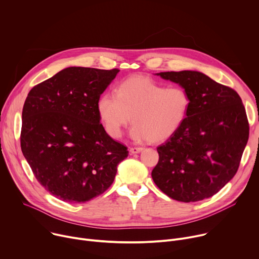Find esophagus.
<instances>
[{
	"label": "esophagus",
	"mask_w": 259,
	"mask_h": 259,
	"mask_svg": "<svg viewBox=\"0 0 259 259\" xmlns=\"http://www.w3.org/2000/svg\"><path fill=\"white\" fill-rule=\"evenodd\" d=\"M142 150H143V148H142V147H131V148H130V152H131V154L139 153V152H141Z\"/></svg>",
	"instance_id": "obj_1"
}]
</instances>
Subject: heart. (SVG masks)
Here are the masks:
<instances>
[{
    "label": "heart",
    "instance_id": "1",
    "mask_svg": "<svg viewBox=\"0 0 259 259\" xmlns=\"http://www.w3.org/2000/svg\"><path fill=\"white\" fill-rule=\"evenodd\" d=\"M190 107V97L181 86H168L148 76H132L115 90V96L100 97L97 109L106 133L113 139L134 126L132 138L137 142H163L184 122Z\"/></svg>",
    "mask_w": 259,
    "mask_h": 259
}]
</instances>
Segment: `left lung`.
Listing matches in <instances>:
<instances>
[{
  "label": "left lung",
  "mask_w": 259,
  "mask_h": 259,
  "mask_svg": "<svg viewBox=\"0 0 259 259\" xmlns=\"http://www.w3.org/2000/svg\"><path fill=\"white\" fill-rule=\"evenodd\" d=\"M190 97L180 128L157 147L156 186L170 198L198 202L217 193L238 171L249 122L238 93L196 71L161 72Z\"/></svg>",
  "instance_id": "1"
}]
</instances>
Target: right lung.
Listing matches in <instances>:
<instances>
[{"mask_svg":"<svg viewBox=\"0 0 259 259\" xmlns=\"http://www.w3.org/2000/svg\"><path fill=\"white\" fill-rule=\"evenodd\" d=\"M118 72L70 67L26 97L21 151L38 182L64 202L85 203L104 193L128 156L127 147L106 133L97 109Z\"/></svg>","mask_w":259,"mask_h":259,"instance_id":"1","label":"right lung"}]
</instances>
